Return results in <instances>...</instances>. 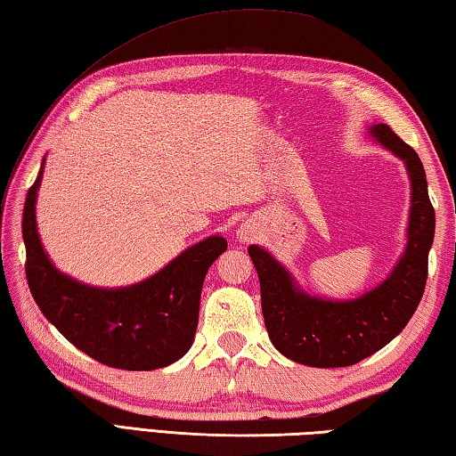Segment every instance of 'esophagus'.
<instances>
[{"label":"esophagus","mask_w":456,"mask_h":456,"mask_svg":"<svg viewBox=\"0 0 456 456\" xmlns=\"http://www.w3.org/2000/svg\"><path fill=\"white\" fill-rule=\"evenodd\" d=\"M253 227H248V225H243V227H240L239 231H237V237L240 239V240H245V243H247V240H250V239H253Z\"/></svg>","instance_id":"esophagus-1"}]
</instances>
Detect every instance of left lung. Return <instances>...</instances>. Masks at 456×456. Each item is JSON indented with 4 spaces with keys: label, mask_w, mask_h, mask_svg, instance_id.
I'll return each instance as SVG.
<instances>
[{
    "label": "left lung",
    "mask_w": 456,
    "mask_h": 456,
    "mask_svg": "<svg viewBox=\"0 0 456 456\" xmlns=\"http://www.w3.org/2000/svg\"><path fill=\"white\" fill-rule=\"evenodd\" d=\"M370 133L405 162L411 180L408 247L380 286L351 302L312 297L296 288L288 270L265 248L248 247L260 280V302L270 341L289 361L299 364L351 366L380 351L408 325L428 282L435 209L423 164L418 152L388 125L378 123Z\"/></svg>",
    "instance_id": "1"
}]
</instances>
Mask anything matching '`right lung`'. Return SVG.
Segmentation results:
<instances>
[{
    "instance_id": "right-lung-1",
    "label": "right lung",
    "mask_w": 456,
    "mask_h": 456,
    "mask_svg": "<svg viewBox=\"0 0 456 456\" xmlns=\"http://www.w3.org/2000/svg\"><path fill=\"white\" fill-rule=\"evenodd\" d=\"M43 167L23 209L25 273L38 309L76 348L102 364L154 370L176 362L193 343L203 278L227 250V240H201L141 284L119 289L84 286L58 273L38 240L35 200Z\"/></svg>"
}]
</instances>
